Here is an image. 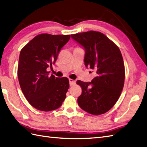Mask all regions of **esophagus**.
<instances>
[{
	"label": "esophagus",
	"mask_w": 147,
	"mask_h": 147,
	"mask_svg": "<svg viewBox=\"0 0 147 147\" xmlns=\"http://www.w3.org/2000/svg\"><path fill=\"white\" fill-rule=\"evenodd\" d=\"M69 83H70V86H73V85H74L75 84H76V81L74 80L73 79H69Z\"/></svg>",
	"instance_id": "1"
}]
</instances>
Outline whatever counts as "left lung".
Instances as JSON below:
<instances>
[{
	"label": "left lung",
	"mask_w": 147,
	"mask_h": 147,
	"mask_svg": "<svg viewBox=\"0 0 147 147\" xmlns=\"http://www.w3.org/2000/svg\"><path fill=\"white\" fill-rule=\"evenodd\" d=\"M71 37L84 48L86 67L96 72L90 82L77 81L82 89L78 104L91 115H102L114 106L123 89L125 71L121 53L100 32L90 31Z\"/></svg>",
	"instance_id": "8db88e82"
}]
</instances>
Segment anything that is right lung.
Listing matches in <instances>:
<instances>
[{"instance_id":"right-lung-1","label":"right lung","mask_w":147,"mask_h":147,"mask_svg":"<svg viewBox=\"0 0 147 147\" xmlns=\"http://www.w3.org/2000/svg\"><path fill=\"white\" fill-rule=\"evenodd\" d=\"M70 35H37L22 49L19 58L18 76L26 98L34 108L50 111L61 106L69 88L67 77L49 75L58 55L69 41Z\"/></svg>"}]
</instances>
